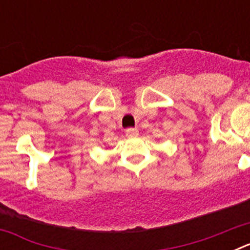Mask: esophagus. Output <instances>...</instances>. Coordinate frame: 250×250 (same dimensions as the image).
<instances>
[{
	"mask_svg": "<svg viewBox=\"0 0 250 250\" xmlns=\"http://www.w3.org/2000/svg\"><path fill=\"white\" fill-rule=\"evenodd\" d=\"M126 136H127V138H138L139 130L138 129H127L126 130Z\"/></svg>",
	"mask_w": 250,
	"mask_h": 250,
	"instance_id": "34e87169",
	"label": "esophagus"
}]
</instances>
